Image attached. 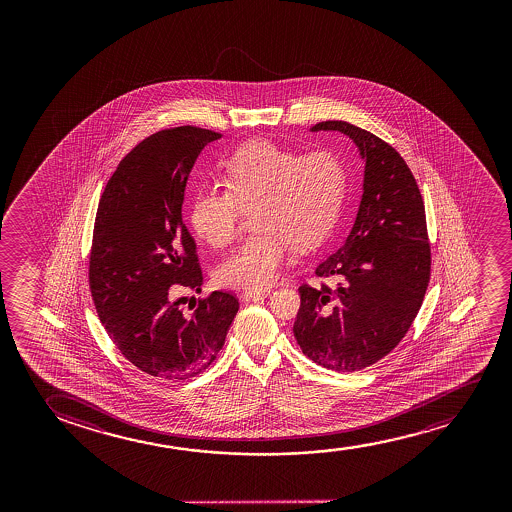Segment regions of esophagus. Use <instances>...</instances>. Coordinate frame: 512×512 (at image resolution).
Returning a JSON list of instances; mask_svg holds the SVG:
<instances>
[{"instance_id": "esophagus-1", "label": "esophagus", "mask_w": 512, "mask_h": 512, "mask_svg": "<svg viewBox=\"0 0 512 512\" xmlns=\"http://www.w3.org/2000/svg\"><path fill=\"white\" fill-rule=\"evenodd\" d=\"M269 294H271V288H267V290H245L243 295H241V299H243V301H252V299L267 297Z\"/></svg>"}]
</instances>
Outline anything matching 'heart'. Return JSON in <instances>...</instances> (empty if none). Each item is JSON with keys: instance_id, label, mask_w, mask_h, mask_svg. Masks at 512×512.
Wrapping results in <instances>:
<instances>
[{"instance_id": "1", "label": "heart", "mask_w": 512, "mask_h": 512, "mask_svg": "<svg viewBox=\"0 0 512 512\" xmlns=\"http://www.w3.org/2000/svg\"><path fill=\"white\" fill-rule=\"evenodd\" d=\"M227 189H203L190 206L199 238L215 248L238 234L252 208V236L215 271L218 285L262 290L280 278L292 246L322 243L336 225L348 190V171L332 152L299 155L273 141L253 140L222 162Z\"/></svg>"}]
</instances>
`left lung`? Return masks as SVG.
<instances>
[{"label": "left lung", "instance_id": "left-lung-1", "mask_svg": "<svg viewBox=\"0 0 512 512\" xmlns=\"http://www.w3.org/2000/svg\"><path fill=\"white\" fill-rule=\"evenodd\" d=\"M348 136L364 162L362 197L344 245L316 267L332 287L302 285L294 336L322 367L353 372L378 362L406 336L430 280L420 189L395 148L343 120L309 129Z\"/></svg>", "mask_w": 512, "mask_h": 512}]
</instances>
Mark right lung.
<instances>
[{
	"instance_id": "right-lung-1",
	"label": "right lung",
	"mask_w": 512,
	"mask_h": 512,
	"mask_svg": "<svg viewBox=\"0 0 512 512\" xmlns=\"http://www.w3.org/2000/svg\"><path fill=\"white\" fill-rule=\"evenodd\" d=\"M218 138L192 126L148 136L119 162L99 199L92 299L120 353L155 378L187 379L210 367L238 313V299L218 290L194 313L176 301L203 285L182 204L197 157Z\"/></svg>"
}]
</instances>
